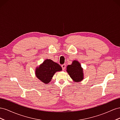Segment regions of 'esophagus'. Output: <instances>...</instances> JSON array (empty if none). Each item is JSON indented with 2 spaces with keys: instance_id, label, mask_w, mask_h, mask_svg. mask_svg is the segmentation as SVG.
Instances as JSON below:
<instances>
[{
  "instance_id": "obj_1",
  "label": "esophagus",
  "mask_w": 120,
  "mask_h": 120,
  "mask_svg": "<svg viewBox=\"0 0 120 120\" xmlns=\"http://www.w3.org/2000/svg\"><path fill=\"white\" fill-rule=\"evenodd\" d=\"M61 67H62V68L63 70H64L65 69V68H66V64H63L62 66H61Z\"/></svg>"
}]
</instances>
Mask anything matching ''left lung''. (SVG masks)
I'll use <instances>...</instances> for the list:
<instances>
[{"label": "left lung", "instance_id": "left-lung-1", "mask_svg": "<svg viewBox=\"0 0 120 120\" xmlns=\"http://www.w3.org/2000/svg\"><path fill=\"white\" fill-rule=\"evenodd\" d=\"M66 70L74 82H79L84 78L82 68L80 63L76 60H74L72 64L68 65Z\"/></svg>", "mask_w": 120, "mask_h": 120}]
</instances>
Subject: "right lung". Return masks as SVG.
I'll return each mask as SVG.
<instances>
[{
  "instance_id": "add662e5",
  "label": "right lung",
  "mask_w": 120,
  "mask_h": 120,
  "mask_svg": "<svg viewBox=\"0 0 120 120\" xmlns=\"http://www.w3.org/2000/svg\"><path fill=\"white\" fill-rule=\"evenodd\" d=\"M62 70L59 64L51 59H46L36 69V77L42 82L48 84L52 79L54 74Z\"/></svg>"
}]
</instances>
